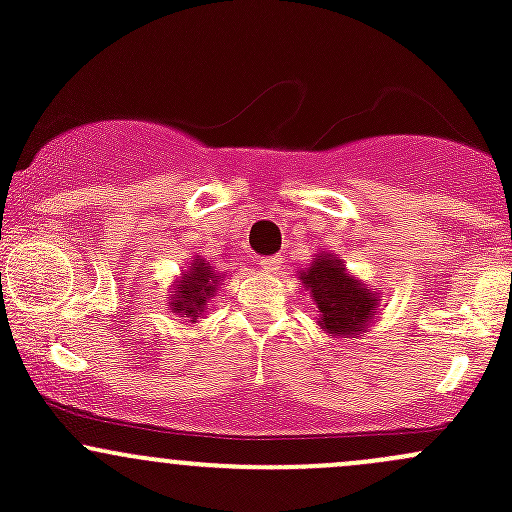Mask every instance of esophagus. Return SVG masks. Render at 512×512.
<instances>
[{
  "label": "esophagus",
  "mask_w": 512,
  "mask_h": 512,
  "mask_svg": "<svg viewBox=\"0 0 512 512\" xmlns=\"http://www.w3.org/2000/svg\"><path fill=\"white\" fill-rule=\"evenodd\" d=\"M257 267H260L262 272H267V275H270V272H277L282 267V257L277 255V257H262V260H257Z\"/></svg>",
  "instance_id": "esophagus-1"
}]
</instances>
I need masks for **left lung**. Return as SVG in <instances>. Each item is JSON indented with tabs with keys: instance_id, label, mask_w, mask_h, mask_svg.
Returning a JSON list of instances; mask_svg holds the SVG:
<instances>
[{
	"instance_id": "left-lung-1",
	"label": "left lung",
	"mask_w": 512,
	"mask_h": 512,
	"mask_svg": "<svg viewBox=\"0 0 512 512\" xmlns=\"http://www.w3.org/2000/svg\"><path fill=\"white\" fill-rule=\"evenodd\" d=\"M299 282L317 304L319 327L329 337L356 339L371 327L381 292L369 289L334 252H319L312 265L299 272Z\"/></svg>"
}]
</instances>
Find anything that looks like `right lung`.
Wrapping results in <instances>:
<instances>
[{
	"mask_svg": "<svg viewBox=\"0 0 512 512\" xmlns=\"http://www.w3.org/2000/svg\"><path fill=\"white\" fill-rule=\"evenodd\" d=\"M220 280H223V275L205 257L195 255L190 260L188 270L180 272L178 280L173 282V294L168 297V307L175 314L188 319V322H198V317H203L208 302L218 292Z\"/></svg>",
	"mask_w": 512,
	"mask_h": 512,
	"instance_id": "obj_1",
	"label": "right lung"
}]
</instances>
